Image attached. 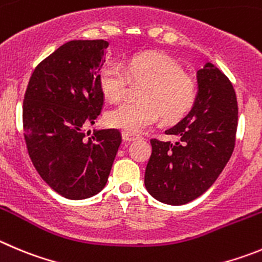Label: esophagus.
<instances>
[{
    "instance_id": "34e87169",
    "label": "esophagus",
    "mask_w": 262,
    "mask_h": 262,
    "mask_svg": "<svg viewBox=\"0 0 262 262\" xmlns=\"http://www.w3.org/2000/svg\"><path fill=\"white\" fill-rule=\"evenodd\" d=\"M121 137H123L124 142H133V141H136V139L138 138V137L134 136V134L126 133V132H123V133H121Z\"/></svg>"
}]
</instances>
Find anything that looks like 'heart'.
Wrapping results in <instances>:
<instances>
[{"mask_svg": "<svg viewBox=\"0 0 262 262\" xmlns=\"http://www.w3.org/2000/svg\"><path fill=\"white\" fill-rule=\"evenodd\" d=\"M145 82L139 102H124L106 112V123L126 133H139L152 125L159 116L176 123L186 116L198 98V85L182 66L167 54L139 53L126 60V70L119 62H108L98 73V85L106 99H121L129 84Z\"/></svg>", "mask_w": 262, "mask_h": 262, "instance_id": "1", "label": "heart"}]
</instances>
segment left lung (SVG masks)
Wrapping results in <instances>:
<instances>
[{
  "instance_id": "left-lung-1",
  "label": "left lung",
  "mask_w": 262,
  "mask_h": 262,
  "mask_svg": "<svg viewBox=\"0 0 262 262\" xmlns=\"http://www.w3.org/2000/svg\"><path fill=\"white\" fill-rule=\"evenodd\" d=\"M191 111L165 130L180 141L151 139L145 186L156 200L182 205L204 194L227 164L235 145L238 103L230 80L212 63L196 72Z\"/></svg>"
}]
</instances>
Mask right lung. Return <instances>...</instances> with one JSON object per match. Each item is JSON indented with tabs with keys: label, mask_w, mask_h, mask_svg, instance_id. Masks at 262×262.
<instances>
[{
	"label": "right lung",
	"mask_w": 262,
	"mask_h": 262,
	"mask_svg": "<svg viewBox=\"0 0 262 262\" xmlns=\"http://www.w3.org/2000/svg\"><path fill=\"white\" fill-rule=\"evenodd\" d=\"M108 42L72 40L35 68L23 102L24 139L36 170L62 196L81 200L106 186L121 134L94 130L103 106L98 73Z\"/></svg>",
	"instance_id": "1"
}]
</instances>
